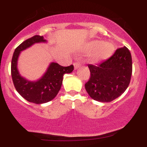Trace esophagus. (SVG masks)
I'll return each mask as SVG.
<instances>
[{
  "label": "esophagus",
  "mask_w": 147,
  "mask_h": 147,
  "mask_svg": "<svg viewBox=\"0 0 147 147\" xmlns=\"http://www.w3.org/2000/svg\"><path fill=\"white\" fill-rule=\"evenodd\" d=\"M81 64L80 63H74V67H75V69H78V68L80 67Z\"/></svg>",
  "instance_id": "obj_1"
}]
</instances>
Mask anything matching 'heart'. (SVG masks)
I'll use <instances>...</instances> for the list:
<instances>
[{
	"label": "heart",
	"mask_w": 147,
	"mask_h": 147,
	"mask_svg": "<svg viewBox=\"0 0 147 147\" xmlns=\"http://www.w3.org/2000/svg\"><path fill=\"white\" fill-rule=\"evenodd\" d=\"M87 50L92 53V60L98 62L109 58L115 51V46L109 42L94 40L88 44Z\"/></svg>",
	"instance_id": "heart-1"
}]
</instances>
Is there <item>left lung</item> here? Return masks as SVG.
<instances>
[{"label":"left lung","instance_id":"left-lung-1","mask_svg":"<svg viewBox=\"0 0 147 147\" xmlns=\"http://www.w3.org/2000/svg\"><path fill=\"white\" fill-rule=\"evenodd\" d=\"M90 78L84 84L86 91L94 100L113 101L125 92L132 73V60L125 46L98 65H88Z\"/></svg>","mask_w":147,"mask_h":147}]
</instances>
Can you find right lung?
I'll use <instances>...</instances> for the list:
<instances>
[{
  "label": "right lung",
  "mask_w": 147,
  "mask_h": 147,
  "mask_svg": "<svg viewBox=\"0 0 147 147\" xmlns=\"http://www.w3.org/2000/svg\"><path fill=\"white\" fill-rule=\"evenodd\" d=\"M43 36L34 35L18 46L13 53L11 61V76L16 90L24 99L35 104H42L53 100L61 88L63 75L73 71L72 65L63 67L51 63L43 76L37 81H29L20 75L17 68L18 59L20 52L35 43L46 42Z\"/></svg>",
  "instance_id": "right-lung-1"
}]
</instances>
